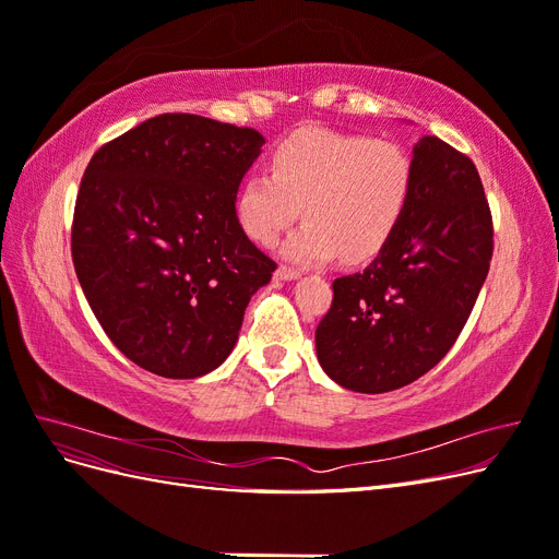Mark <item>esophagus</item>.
I'll use <instances>...</instances> for the list:
<instances>
[{"mask_svg":"<svg viewBox=\"0 0 559 559\" xmlns=\"http://www.w3.org/2000/svg\"><path fill=\"white\" fill-rule=\"evenodd\" d=\"M275 277L277 280H284V282H292V280H298L300 277V270H294V267H277V273H275Z\"/></svg>","mask_w":559,"mask_h":559,"instance_id":"esophagus-1","label":"esophagus"}]
</instances>
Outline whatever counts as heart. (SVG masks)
I'll return each mask as SVG.
<instances>
[{
	"label": "heart",
	"instance_id": "heart-1",
	"mask_svg": "<svg viewBox=\"0 0 559 559\" xmlns=\"http://www.w3.org/2000/svg\"><path fill=\"white\" fill-rule=\"evenodd\" d=\"M415 193V163L394 140L329 128H300L270 151V175L249 173L235 191V222L251 242L282 247L300 265L329 263L341 253L364 263L394 240Z\"/></svg>",
	"mask_w": 559,
	"mask_h": 559
}]
</instances>
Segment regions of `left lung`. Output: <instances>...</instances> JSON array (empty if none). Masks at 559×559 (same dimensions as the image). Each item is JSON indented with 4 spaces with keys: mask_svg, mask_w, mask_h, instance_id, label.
<instances>
[{
    "mask_svg": "<svg viewBox=\"0 0 559 559\" xmlns=\"http://www.w3.org/2000/svg\"><path fill=\"white\" fill-rule=\"evenodd\" d=\"M415 193L394 240L333 282L314 343L349 392L384 394L441 361L476 306L492 259V216L476 165L438 138L413 146Z\"/></svg>",
    "mask_w": 559,
    "mask_h": 559,
    "instance_id": "1",
    "label": "left lung"
}]
</instances>
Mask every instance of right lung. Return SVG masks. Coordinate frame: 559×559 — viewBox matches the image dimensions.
Listing matches in <instances>:
<instances>
[{
    "instance_id": "right-lung-1",
    "label": "right lung",
    "mask_w": 559,
    "mask_h": 559,
    "mask_svg": "<svg viewBox=\"0 0 559 559\" xmlns=\"http://www.w3.org/2000/svg\"><path fill=\"white\" fill-rule=\"evenodd\" d=\"M263 134L163 114L105 144L81 179L74 270L109 341L160 378L207 376L233 352L275 273L233 200Z\"/></svg>"
}]
</instances>
